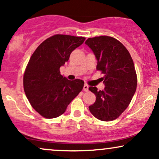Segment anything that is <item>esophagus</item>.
Segmentation results:
<instances>
[{"label": "esophagus", "instance_id": "1", "mask_svg": "<svg viewBox=\"0 0 159 159\" xmlns=\"http://www.w3.org/2000/svg\"><path fill=\"white\" fill-rule=\"evenodd\" d=\"M88 88H89V86L87 84H84V87H83V90L85 91V92H87L88 91Z\"/></svg>", "mask_w": 159, "mask_h": 159}]
</instances>
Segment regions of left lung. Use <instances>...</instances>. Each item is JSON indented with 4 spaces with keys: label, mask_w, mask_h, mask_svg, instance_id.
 Masks as SVG:
<instances>
[{
    "label": "left lung",
    "mask_w": 159,
    "mask_h": 159,
    "mask_svg": "<svg viewBox=\"0 0 159 159\" xmlns=\"http://www.w3.org/2000/svg\"><path fill=\"white\" fill-rule=\"evenodd\" d=\"M85 44L97 60V70L105 74L102 78L104 90L89 87L96 96L89 110L97 119L111 121L127 108L136 91L137 75L132 58L125 47L111 36L88 38Z\"/></svg>",
    "instance_id": "left-lung-1"
}]
</instances>
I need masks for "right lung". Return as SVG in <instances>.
<instances>
[{
  "label": "right lung",
  "instance_id": "obj_1",
  "mask_svg": "<svg viewBox=\"0 0 159 159\" xmlns=\"http://www.w3.org/2000/svg\"><path fill=\"white\" fill-rule=\"evenodd\" d=\"M84 40L82 36L57 34L43 42L32 54L24 74V90L41 116L48 119L61 116L83 89L84 82L69 81L61 75L60 68Z\"/></svg>",
  "mask_w": 159,
  "mask_h": 159
}]
</instances>
